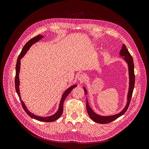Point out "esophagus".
Segmentation results:
<instances>
[{
  "instance_id": "34e87169",
  "label": "esophagus",
  "mask_w": 149,
  "mask_h": 149,
  "mask_svg": "<svg viewBox=\"0 0 149 149\" xmlns=\"http://www.w3.org/2000/svg\"><path fill=\"white\" fill-rule=\"evenodd\" d=\"M85 79H86V77H85V75L82 74H79L78 76H77V79L81 82H83L84 81Z\"/></svg>"
}]
</instances>
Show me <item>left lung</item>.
I'll use <instances>...</instances> for the list:
<instances>
[{
	"instance_id": "left-lung-1",
	"label": "left lung",
	"mask_w": 149,
	"mask_h": 149,
	"mask_svg": "<svg viewBox=\"0 0 149 149\" xmlns=\"http://www.w3.org/2000/svg\"><path fill=\"white\" fill-rule=\"evenodd\" d=\"M120 56H123L125 61L128 63L129 67V92L128 94H127V102L125 105L124 109L118 114L113 115V116H99L95 113L93 110L90 108V107L88 105V102L87 99V110L88 116L91 118V120H93L94 121L100 123V124H107L109 123L116 119L118 118L122 115H123L127 110L128 109L130 103L131 98L132 97L134 87V82H135V75H134V63H133V59L130 55V52H129L128 49H127L125 45L124 44L123 45L122 48L120 52ZM85 94H87V90L85 87H83Z\"/></svg>"
}]
</instances>
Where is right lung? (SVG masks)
I'll return each instance as SVG.
<instances>
[{"label":"right lung","mask_w":149,"mask_h":149,"mask_svg":"<svg viewBox=\"0 0 149 149\" xmlns=\"http://www.w3.org/2000/svg\"><path fill=\"white\" fill-rule=\"evenodd\" d=\"M44 37L43 35H39L34 38H33L32 39H30L27 43L25 45V46L24 47L22 51H21L20 54H19L17 59V62H16V76H15V89H16V91L19 97V99L20 100L21 104H22V106L24 109V110H25V111L32 118H34L35 120L40 121H44V122H52L54 121L55 120H56L57 119H58V118L60 117V116L62 115V113H63V101H64L65 99L66 98V97L68 95V94L70 93V92L75 88L77 86V85H74V86H71V87H70L69 88L67 89V90L63 93L61 100L59 102V107L58 109V110L57 111V112L54 114L52 116H49V117H39V116H37L36 115H34L33 113H31L26 108V107L25 106L24 102H23V101L21 99L20 95V92H19V71H20V59H22L24 56L26 54V53L27 52V51H28V49H29V48L36 42H37L38 41H39L40 39H41L42 38Z\"/></svg>","instance_id":"obj_1"}]
</instances>
